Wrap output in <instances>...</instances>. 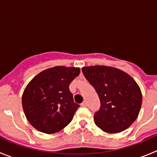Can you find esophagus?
I'll return each instance as SVG.
<instances>
[{
    "label": "esophagus",
    "mask_w": 157,
    "mask_h": 157,
    "mask_svg": "<svg viewBox=\"0 0 157 157\" xmlns=\"http://www.w3.org/2000/svg\"><path fill=\"white\" fill-rule=\"evenodd\" d=\"M81 106H82V107H86V106H87L86 102V101H83L82 103L81 104Z\"/></svg>",
    "instance_id": "34e87169"
}]
</instances>
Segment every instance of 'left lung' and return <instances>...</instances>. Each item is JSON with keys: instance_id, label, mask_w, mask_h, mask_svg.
Here are the masks:
<instances>
[{"instance_id": "left-lung-1", "label": "left lung", "mask_w": 157, "mask_h": 157, "mask_svg": "<svg viewBox=\"0 0 157 157\" xmlns=\"http://www.w3.org/2000/svg\"><path fill=\"white\" fill-rule=\"evenodd\" d=\"M82 71L101 101L100 110L94 115L96 125L109 134L128 128L138 118L142 103L141 89L135 80L113 67H83Z\"/></svg>"}]
</instances>
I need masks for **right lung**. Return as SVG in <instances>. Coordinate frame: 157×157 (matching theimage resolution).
Segmentation results:
<instances>
[{
    "label": "right lung",
    "instance_id": "add662e5",
    "mask_svg": "<svg viewBox=\"0 0 157 157\" xmlns=\"http://www.w3.org/2000/svg\"><path fill=\"white\" fill-rule=\"evenodd\" d=\"M79 73V67L56 66L40 72L27 84L22 105L36 130L55 134L70 123L79 105L74 102L69 85Z\"/></svg>",
    "mask_w": 157,
    "mask_h": 157
}]
</instances>
